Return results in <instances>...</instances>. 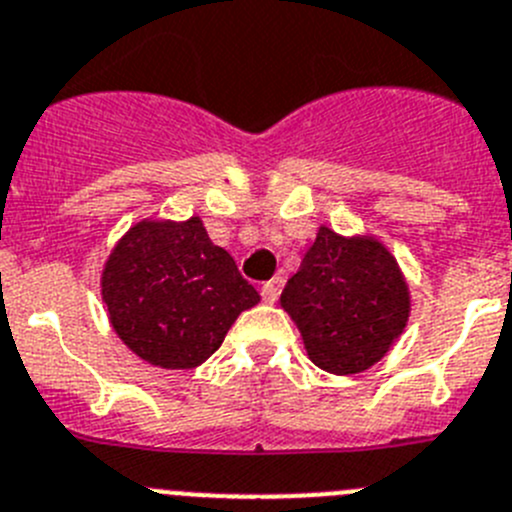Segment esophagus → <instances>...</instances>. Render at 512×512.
<instances>
[{
  "instance_id": "obj_1",
  "label": "esophagus",
  "mask_w": 512,
  "mask_h": 512,
  "mask_svg": "<svg viewBox=\"0 0 512 512\" xmlns=\"http://www.w3.org/2000/svg\"><path fill=\"white\" fill-rule=\"evenodd\" d=\"M260 296H262V301H265V303H275V301H278V296H280V283H278V280L262 283Z\"/></svg>"
}]
</instances>
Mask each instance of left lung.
<instances>
[{"label": "left lung", "mask_w": 512, "mask_h": 512, "mask_svg": "<svg viewBox=\"0 0 512 512\" xmlns=\"http://www.w3.org/2000/svg\"><path fill=\"white\" fill-rule=\"evenodd\" d=\"M316 367L354 375L385 357L408 321V285L375 239L321 227L280 296Z\"/></svg>", "instance_id": "obj_1"}]
</instances>
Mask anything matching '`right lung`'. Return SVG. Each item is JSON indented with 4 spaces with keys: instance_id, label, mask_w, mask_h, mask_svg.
<instances>
[{
    "instance_id": "1",
    "label": "right lung",
    "mask_w": 512,
    "mask_h": 512,
    "mask_svg": "<svg viewBox=\"0 0 512 512\" xmlns=\"http://www.w3.org/2000/svg\"><path fill=\"white\" fill-rule=\"evenodd\" d=\"M101 293L119 339L165 370L201 365L260 301L199 216L132 227L107 260Z\"/></svg>"
}]
</instances>
